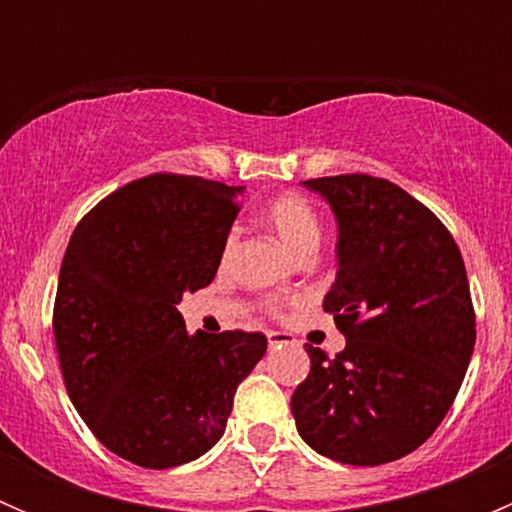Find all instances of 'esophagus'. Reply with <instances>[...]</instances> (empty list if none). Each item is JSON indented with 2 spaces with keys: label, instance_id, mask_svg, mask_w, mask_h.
I'll list each match as a JSON object with an SVG mask.
<instances>
[{
  "label": "esophagus",
  "instance_id": "esophagus-1",
  "mask_svg": "<svg viewBox=\"0 0 512 512\" xmlns=\"http://www.w3.org/2000/svg\"><path fill=\"white\" fill-rule=\"evenodd\" d=\"M292 342L294 339L285 332H267V347L270 349H277V347H282V344H292Z\"/></svg>",
  "mask_w": 512,
  "mask_h": 512
}]
</instances>
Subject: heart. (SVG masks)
<instances>
[{
    "label": "heart",
    "mask_w": 512,
    "mask_h": 512,
    "mask_svg": "<svg viewBox=\"0 0 512 512\" xmlns=\"http://www.w3.org/2000/svg\"><path fill=\"white\" fill-rule=\"evenodd\" d=\"M265 220L275 230V235L280 237L282 245L292 255H297L299 260L302 257H312L314 250L319 247V240H322V220H319L317 208L299 193H282L277 198H272L265 205ZM235 245L237 230H230L225 237L223 255L230 257ZM270 309L272 312H280L277 304H272Z\"/></svg>",
    "instance_id": "heart-1"
}]
</instances>
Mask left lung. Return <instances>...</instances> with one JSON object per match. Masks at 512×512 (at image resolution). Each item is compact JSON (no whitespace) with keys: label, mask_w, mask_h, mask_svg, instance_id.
Instances as JSON below:
<instances>
[{"label":"left lung","mask_w":512,"mask_h":512,"mask_svg":"<svg viewBox=\"0 0 512 512\" xmlns=\"http://www.w3.org/2000/svg\"><path fill=\"white\" fill-rule=\"evenodd\" d=\"M339 223V270L324 312L347 347H307L292 394L297 431L349 466L416 451L451 409L476 347L466 265L448 227L396 183L366 173L304 180Z\"/></svg>","instance_id":"1"}]
</instances>
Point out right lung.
<instances>
[{
    "label": "right lung",
    "instance_id": "add662e5",
    "mask_svg": "<svg viewBox=\"0 0 512 512\" xmlns=\"http://www.w3.org/2000/svg\"><path fill=\"white\" fill-rule=\"evenodd\" d=\"M240 190L146 175L89 210L66 247L54 302L66 391L98 441L136 466L163 471L210 451L267 352L262 332L190 337L178 312L185 292L215 280Z\"/></svg>",
    "mask_w": 512,
    "mask_h": 512
}]
</instances>
